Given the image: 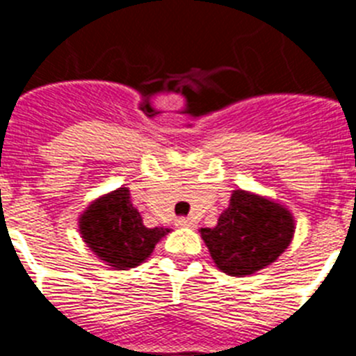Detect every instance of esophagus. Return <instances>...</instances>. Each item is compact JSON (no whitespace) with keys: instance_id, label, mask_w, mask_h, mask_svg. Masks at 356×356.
<instances>
[{"instance_id":"34e87169","label":"esophagus","mask_w":356,"mask_h":356,"mask_svg":"<svg viewBox=\"0 0 356 356\" xmlns=\"http://www.w3.org/2000/svg\"><path fill=\"white\" fill-rule=\"evenodd\" d=\"M176 225L184 226V228H194L196 222H194V219H191V217H178V219H176Z\"/></svg>"}]
</instances>
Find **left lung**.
<instances>
[{
  "label": "left lung",
  "mask_w": 356,
  "mask_h": 356,
  "mask_svg": "<svg viewBox=\"0 0 356 356\" xmlns=\"http://www.w3.org/2000/svg\"><path fill=\"white\" fill-rule=\"evenodd\" d=\"M294 235V219L278 203L235 191L216 228H201L213 262L232 276L253 275L275 262Z\"/></svg>",
  "instance_id": "left-lung-1"
}]
</instances>
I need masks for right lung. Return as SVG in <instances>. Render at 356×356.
Returning a JSON list of instances; mask_svg holds the SVG:
<instances>
[{
  "label": "right lung",
  "instance_id": "obj_1",
  "mask_svg": "<svg viewBox=\"0 0 356 356\" xmlns=\"http://www.w3.org/2000/svg\"><path fill=\"white\" fill-rule=\"evenodd\" d=\"M80 232L99 259L115 269H128L144 262L169 228H146L131 205L130 191L121 187L94 201L80 217Z\"/></svg>",
  "mask_w": 356,
  "mask_h": 356
}]
</instances>
